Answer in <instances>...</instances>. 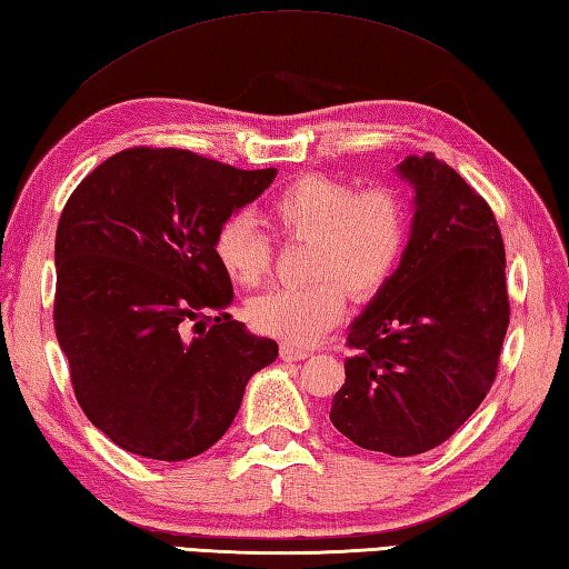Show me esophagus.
Instances as JSON below:
<instances>
[{"instance_id":"esophagus-1","label":"esophagus","mask_w":569,"mask_h":569,"mask_svg":"<svg viewBox=\"0 0 569 569\" xmlns=\"http://www.w3.org/2000/svg\"><path fill=\"white\" fill-rule=\"evenodd\" d=\"M308 356V350H301V348H293V346H288V343H283L281 346V358L286 360V363H293V360H306Z\"/></svg>"}]
</instances>
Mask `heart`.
I'll return each mask as SVG.
<instances>
[{
  "label": "heart",
  "mask_w": 569,
  "mask_h": 569,
  "mask_svg": "<svg viewBox=\"0 0 569 569\" xmlns=\"http://www.w3.org/2000/svg\"><path fill=\"white\" fill-rule=\"evenodd\" d=\"M266 219L288 241H313L306 288H276L246 306L253 330L288 346H311L346 313L348 293L373 301L400 271L410 243V211L390 186L306 173L268 201ZM213 261L233 286L256 288L271 268V243L251 219L231 216L213 233Z\"/></svg>",
  "instance_id": "b5f03b06"
}]
</instances>
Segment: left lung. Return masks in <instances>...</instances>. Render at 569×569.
Returning <instances> with one entry per match:
<instances>
[{"mask_svg": "<svg viewBox=\"0 0 569 569\" xmlns=\"http://www.w3.org/2000/svg\"><path fill=\"white\" fill-rule=\"evenodd\" d=\"M398 173L416 189L408 253L350 326L356 353L330 422L360 448L408 458L446 442L488 396L510 301L488 201L436 153Z\"/></svg>", "mask_w": 569, "mask_h": 569, "instance_id": "1", "label": "left lung"}]
</instances>
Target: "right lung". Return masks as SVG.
I'll return each instance as SVG.
<instances>
[{
  "mask_svg": "<svg viewBox=\"0 0 569 569\" xmlns=\"http://www.w3.org/2000/svg\"><path fill=\"white\" fill-rule=\"evenodd\" d=\"M276 169L241 171L186 149L133 147L81 181L61 211L54 328L87 418L133 456L209 450L278 346L233 320L211 241Z\"/></svg>",
  "mask_w": 569,
  "mask_h": 569,
  "instance_id": "1",
  "label": "right lung"
}]
</instances>
